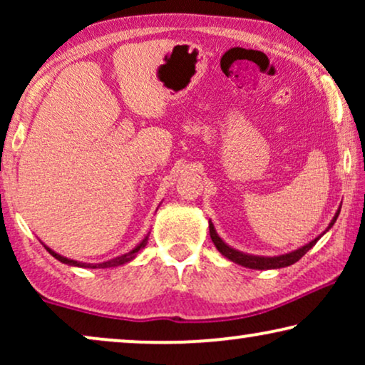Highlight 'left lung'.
I'll return each mask as SVG.
<instances>
[{
    "instance_id": "1",
    "label": "left lung",
    "mask_w": 365,
    "mask_h": 365,
    "mask_svg": "<svg viewBox=\"0 0 365 365\" xmlns=\"http://www.w3.org/2000/svg\"><path fill=\"white\" fill-rule=\"evenodd\" d=\"M339 212H341V209H339L336 216H334V219L331 221V224H329V227L326 229V231H329L334 226V222H336V219L339 216ZM209 234H211V239L214 242V246L217 247V251L222 254V256H226L227 259H231L232 262L236 264H241V266L244 267H249V269H279V267H287L291 266V264L297 262L299 259H301L304 254H306L309 249H311L314 244H316L319 241V237L314 239V241H311L309 244H306V246H302L301 249H297V251H292L289 254H284V256H276V257H259V256H249V254H244V252H239L236 251V249L229 247L226 242L222 241L221 237L217 236L216 231H214V226L211 222H209Z\"/></svg>"
}]
</instances>
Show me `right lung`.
Returning a JSON list of instances; mask_svg holds the SVG:
<instances>
[{
	"instance_id": "add662e5",
	"label": "right lung",
	"mask_w": 365,
	"mask_h": 365,
	"mask_svg": "<svg viewBox=\"0 0 365 365\" xmlns=\"http://www.w3.org/2000/svg\"><path fill=\"white\" fill-rule=\"evenodd\" d=\"M148 244V239H144V241L139 244L138 247H134L133 251H129V252H126V254H123V256H119V257H116V259H111V261H106V262H101V264H84V262H78V261H71V259H68V257H63V256H59V254H56L54 251H51V249L49 247H46L48 249V252L51 254L53 257H56L58 261H61V262H64V264H69V266H78V267H93V269H104V267H114V266H121V264H124V262H129L131 261V259H134L136 257V254L141 251V249L146 246Z\"/></svg>"
}]
</instances>
